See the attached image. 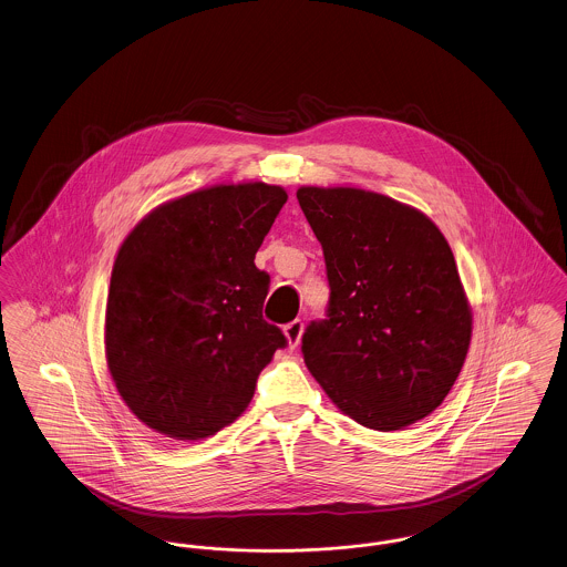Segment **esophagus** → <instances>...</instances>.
I'll list each match as a JSON object with an SVG mask.
<instances>
[{
    "label": "esophagus",
    "mask_w": 567,
    "mask_h": 567,
    "mask_svg": "<svg viewBox=\"0 0 567 567\" xmlns=\"http://www.w3.org/2000/svg\"><path fill=\"white\" fill-rule=\"evenodd\" d=\"M301 333H303V323L296 319L291 323L285 324V336H287V342H289V349H296L301 340Z\"/></svg>",
    "instance_id": "obj_1"
}]
</instances>
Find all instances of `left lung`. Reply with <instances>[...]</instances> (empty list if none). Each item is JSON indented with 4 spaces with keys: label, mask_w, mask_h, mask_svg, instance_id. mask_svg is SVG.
Instances as JSON below:
<instances>
[{
    "label": "left lung",
    "mask_w": 567,
    "mask_h": 567,
    "mask_svg": "<svg viewBox=\"0 0 567 567\" xmlns=\"http://www.w3.org/2000/svg\"><path fill=\"white\" fill-rule=\"evenodd\" d=\"M323 246L327 319L301 338L310 374L352 421L395 432L432 414L472 340L453 250L421 210L352 187H301Z\"/></svg>",
    "instance_id": "left-lung-1"
}]
</instances>
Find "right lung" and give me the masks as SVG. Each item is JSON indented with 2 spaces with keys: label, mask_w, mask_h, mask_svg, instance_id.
I'll return each mask as SVG.
<instances>
[{
  "label": "right lung",
  "mask_w": 567,
  "mask_h": 567,
  "mask_svg": "<svg viewBox=\"0 0 567 567\" xmlns=\"http://www.w3.org/2000/svg\"><path fill=\"white\" fill-rule=\"evenodd\" d=\"M287 202L266 183L165 202L123 240L110 278L106 361L151 430L202 440L234 423L285 333L264 319L270 276L255 255Z\"/></svg>",
  "instance_id": "right-lung-1"
}]
</instances>
